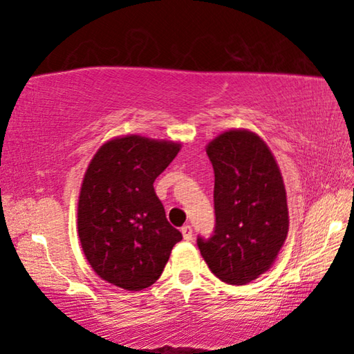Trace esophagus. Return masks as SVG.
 Returning <instances> with one entry per match:
<instances>
[{"label": "esophagus", "mask_w": 354, "mask_h": 354, "mask_svg": "<svg viewBox=\"0 0 354 354\" xmlns=\"http://www.w3.org/2000/svg\"><path fill=\"white\" fill-rule=\"evenodd\" d=\"M181 232H183V237H184V241H192V226L190 225H184L183 227H181Z\"/></svg>", "instance_id": "34e87169"}]
</instances>
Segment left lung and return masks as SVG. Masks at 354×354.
Listing matches in <instances>:
<instances>
[{"instance_id": "8db88e82", "label": "left lung", "mask_w": 354, "mask_h": 354, "mask_svg": "<svg viewBox=\"0 0 354 354\" xmlns=\"http://www.w3.org/2000/svg\"><path fill=\"white\" fill-rule=\"evenodd\" d=\"M215 175L212 237H198L207 267L226 284H248L277 261L289 232L283 176L270 148L248 129L207 143Z\"/></svg>"}]
</instances>
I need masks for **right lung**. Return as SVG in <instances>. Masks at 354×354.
Listing matches in <instances>:
<instances>
[{"label": "right lung", "instance_id": "right-lung-1", "mask_svg": "<svg viewBox=\"0 0 354 354\" xmlns=\"http://www.w3.org/2000/svg\"><path fill=\"white\" fill-rule=\"evenodd\" d=\"M179 149V142L131 134L95 153L77 200V236L101 279L142 290L162 274L183 234L167 221L153 183Z\"/></svg>", "mask_w": 354, "mask_h": 354}]
</instances>
